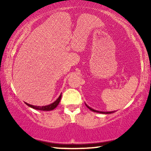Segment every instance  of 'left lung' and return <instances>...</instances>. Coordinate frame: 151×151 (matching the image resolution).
Wrapping results in <instances>:
<instances>
[{
	"label": "left lung",
	"mask_w": 151,
	"mask_h": 151,
	"mask_svg": "<svg viewBox=\"0 0 151 151\" xmlns=\"http://www.w3.org/2000/svg\"><path fill=\"white\" fill-rule=\"evenodd\" d=\"M86 106H87L88 108L91 111H94V112L100 113H106V114H107V113H112V112H102V111H96V110H94V109H91V108H90V107H89V106H88L87 105H86Z\"/></svg>",
	"instance_id": "1"
}]
</instances>
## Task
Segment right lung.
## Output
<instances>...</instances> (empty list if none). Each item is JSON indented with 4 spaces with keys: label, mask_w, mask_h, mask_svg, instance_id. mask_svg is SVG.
<instances>
[{
    "label": "right lung",
    "mask_w": 151,
    "mask_h": 151,
    "mask_svg": "<svg viewBox=\"0 0 151 151\" xmlns=\"http://www.w3.org/2000/svg\"><path fill=\"white\" fill-rule=\"evenodd\" d=\"M62 97V93L60 94V96H59V98L57 99L54 102H53L52 104L47 105V106H34V105L27 104V103H25V104L27 105V106L32 107V108L34 109H37V110H41V111H51L53 109H54L55 107H56L58 105Z\"/></svg>",
    "instance_id": "right-lung-1"
}]
</instances>
